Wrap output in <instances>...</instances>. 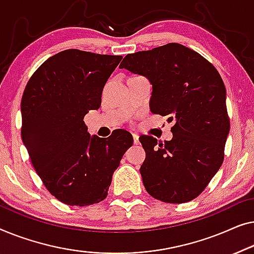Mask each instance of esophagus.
I'll return each instance as SVG.
<instances>
[{
	"instance_id": "obj_1",
	"label": "esophagus",
	"mask_w": 254,
	"mask_h": 254,
	"mask_svg": "<svg viewBox=\"0 0 254 254\" xmlns=\"http://www.w3.org/2000/svg\"><path fill=\"white\" fill-rule=\"evenodd\" d=\"M132 137H133V144L134 145L140 144V141H139V135L138 134H133V135H132Z\"/></svg>"
}]
</instances>
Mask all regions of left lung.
I'll return each instance as SVG.
<instances>
[{
  "instance_id": "8db88e82",
  "label": "left lung",
  "mask_w": 254,
  "mask_h": 254,
  "mask_svg": "<svg viewBox=\"0 0 254 254\" xmlns=\"http://www.w3.org/2000/svg\"><path fill=\"white\" fill-rule=\"evenodd\" d=\"M120 67L147 77L152 113L175 120L170 141L139 138L146 152L140 167L146 191L163 202L191 201L224 159L230 120L219 71L199 53L175 42L127 54Z\"/></svg>"
}]
</instances>
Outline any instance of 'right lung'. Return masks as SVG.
Segmentation results:
<instances>
[{
  "label": "right lung",
  "mask_w": 254,
  "mask_h": 254,
  "mask_svg": "<svg viewBox=\"0 0 254 254\" xmlns=\"http://www.w3.org/2000/svg\"><path fill=\"white\" fill-rule=\"evenodd\" d=\"M122 60L66 49L28 79L21 98V139L46 189L61 202L88 206L108 194L114 171L133 144L122 128L91 137L84 117L99 109L106 81Z\"/></svg>",
  "instance_id": "obj_1"
}]
</instances>
